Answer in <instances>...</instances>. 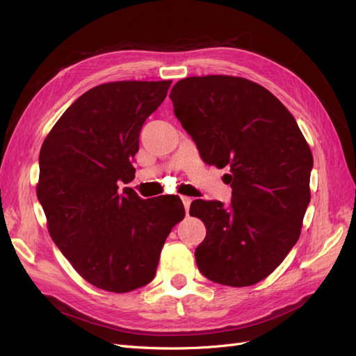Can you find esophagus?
<instances>
[{
  "instance_id": "34e87169",
  "label": "esophagus",
  "mask_w": 356,
  "mask_h": 356,
  "mask_svg": "<svg viewBox=\"0 0 356 356\" xmlns=\"http://www.w3.org/2000/svg\"><path fill=\"white\" fill-rule=\"evenodd\" d=\"M181 200H182V203H184L186 212L188 213V209H190V204H191V202H193V197H190V196H181Z\"/></svg>"
}]
</instances>
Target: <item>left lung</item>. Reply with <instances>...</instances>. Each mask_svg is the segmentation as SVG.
I'll list each match as a JSON object with an SVG mask.
<instances>
[{
	"label": "left lung",
	"mask_w": 356,
	"mask_h": 356,
	"mask_svg": "<svg viewBox=\"0 0 356 356\" xmlns=\"http://www.w3.org/2000/svg\"><path fill=\"white\" fill-rule=\"evenodd\" d=\"M169 98L204 163L230 168L229 208L202 199L190 207L207 227L195 252L199 270L227 286L263 281L300 238L314 166L307 141L286 106L251 80L187 77Z\"/></svg>",
	"instance_id": "8db88e82"
}]
</instances>
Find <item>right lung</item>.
Segmentation results:
<instances>
[{
	"instance_id": "right-lung-1",
	"label": "right lung",
	"mask_w": 356,
	"mask_h": 356,
	"mask_svg": "<svg viewBox=\"0 0 356 356\" xmlns=\"http://www.w3.org/2000/svg\"><path fill=\"white\" fill-rule=\"evenodd\" d=\"M170 80L111 81L83 93L46 136L37 197L53 242L84 281L129 293L153 281L172 227L186 217L178 196L141 199L132 157L147 117Z\"/></svg>"
}]
</instances>
